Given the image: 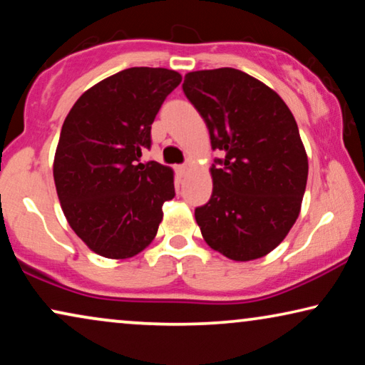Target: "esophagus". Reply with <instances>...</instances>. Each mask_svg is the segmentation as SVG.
Instances as JSON below:
<instances>
[{
  "instance_id": "34e87169",
  "label": "esophagus",
  "mask_w": 365,
  "mask_h": 365,
  "mask_svg": "<svg viewBox=\"0 0 365 365\" xmlns=\"http://www.w3.org/2000/svg\"><path fill=\"white\" fill-rule=\"evenodd\" d=\"M187 166H178L176 168V171H178V176L179 178H184V176H186V173H187Z\"/></svg>"
}]
</instances>
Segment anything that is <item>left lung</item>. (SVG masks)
<instances>
[{"label": "left lung", "instance_id": "left-lung-1", "mask_svg": "<svg viewBox=\"0 0 365 365\" xmlns=\"http://www.w3.org/2000/svg\"><path fill=\"white\" fill-rule=\"evenodd\" d=\"M212 149V194L194 216L204 241L237 262L264 257L291 231L307 184V153L291 109L259 79L234 68L184 76Z\"/></svg>", "mask_w": 365, "mask_h": 365}]
</instances>
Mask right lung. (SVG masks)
<instances>
[{
	"label": "right lung",
	"instance_id": "1",
	"mask_svg": "<svg viewBox=\"0 0 365 365\" xmlns=\"http://www.w3.org/2000/svg\"><path fill=\"white\" fill-rule=\"evenodd\" d=\"M182 76L166 68H129L86 89L61 128L53 176L64 217L93 252L129 259L156 237L174 171L139 163L151 124Z\"/></svg>",
	"mask_w": 365,
	"mask_h": 365
}]
</instances>
